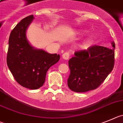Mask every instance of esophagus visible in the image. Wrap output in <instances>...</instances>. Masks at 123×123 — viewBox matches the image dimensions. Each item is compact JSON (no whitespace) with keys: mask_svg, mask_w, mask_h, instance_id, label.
I'll return each instance as SVG.
<instances>
[{"mask_svg":"<svg viewBox=\"0 0 123 123\" xmlns=\"http://www.w3.org/2000/svg\"><path fill=\"white\" fill-rule=\"evenodd\" d=\"M62 57L63 59H65V60H67V59H69V57H70L69 53L68 52L64 53L62 55Z\"/></svg>","mask_w":123,"mask_h":123,"instance_id":"obj_1","label":"esophagus"}]
</instances>
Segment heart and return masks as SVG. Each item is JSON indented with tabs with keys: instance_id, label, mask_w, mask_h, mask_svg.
I'll return each mask as SVG.
<instances>
[{
	"instance_id": "b5f03b06",
	"label": "heart",
	"mask_w": 123,
	"mask_h": 123,
	"mask_svg": "<svg viewBox=\"0 0 123 123\" xmlns=\"http://www.w3.org/2000/svg\"><path fill=\"white\" fill-rule=\"evenodd\" d=\"M95 39V35H91L90 37H89V39H88V40L87 42V43H90V42H93V41Z\"/></svg>"
}]
</instances>
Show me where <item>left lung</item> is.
<instances>
[{
    "label": "left lung",
    "instance_id": "left-lung-1",
    "mask_svg": "<svg viewBox=\"0 0 123 123\" xmlns=\"http://www.w3.org/2000/svg\"><path fill=\"white\" fill-rule=\"evenodd\" d=\"M113 48L93 45L87 50L76 51L69 59L70 70L67 84L74 92H86L98 88L112 71L115 62L114 42Z\"/></svg>",
    "mask_w": 123,
    "mask_h": 123
}]
</instances>
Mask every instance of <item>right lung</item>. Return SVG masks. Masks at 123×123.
<instances>
[{
	"label": "right lung",
	"instance_id": "right-lung-1",
	"mask_svg": "<svg viewBox=\"0 0 123 123\" xmlns=\"http://www.w3.org/2000/svg\"><path fill=\"white\" fill-rule=\"evenodd\" d=\"M33 19V15L26 17L11 31L6 62L20 86L36 90L43 86L48 70L59 61L60 56L36 49L30 44L26 31Z\"/></svg>",
	"mask_w": 123,
	"mask_h": 123
}]
</instances>
